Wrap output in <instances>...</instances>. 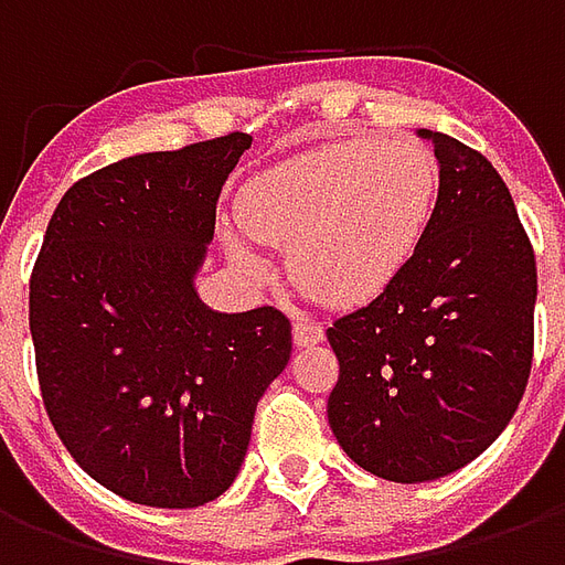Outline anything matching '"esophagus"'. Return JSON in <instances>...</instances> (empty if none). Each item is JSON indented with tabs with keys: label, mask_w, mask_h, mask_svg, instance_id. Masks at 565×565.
Returning <instances> with one entry per match:
<instances>
[{
	"label": "esophagus",
	"mask_w": 565,
	"mask_h": 565,
	"mask_svg": "<svg viewBox=\"0 0 565 565\" xmlns=\"http://www.w3.org/2000/svg\"><path fill=\"white\" fill-rule=\"evenodd\" d=\"M323 342V323L308 318H296L294 323V344L296 348H308V344Z\"/></svg>",
	"instance_id": "esophagus-1"
}]
</instances>
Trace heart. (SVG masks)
Returning a JSON list of instances; mask_svg holds the SVG:
<instances>
[{"mask_svg":"<svg viewBox=\"0 0 565 565\" xmlns=\"http://www.w3.org/2000/svg\"><path fill=\"white\" fill-rule=\"evenodd\" d=\"M436 190L438 162L420 141H335L257 174L238 199V221L263 245L290 247V275L308 296L360 306L415 254ZM226 245L242 269L263 275L242 238Z\"/></svg>","mask_w":565,"mask_h":565,"instance_id":"b5f03b06","label":"heart"}]
</instances>
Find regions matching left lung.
Returning a JSON list of instances; mask_svg holds the SVG:
<instances>
[{"instance_id":"obj_1","label":"left lung","mask_w":565,"mask_h":565,"mask_svg":"<svg viewBox=\"0 0 565 565\" xmlns=\"http://www.w3.org/2000/svg\"><path fill=\"white\" fill-rule=\"evenodd\" d=\"M438 199L403 271L327 330L339 381L327 415L366 472L417 484L487 450L533 366L535 254L484 153L420 129Z\"/></svg>"}]
</instances>
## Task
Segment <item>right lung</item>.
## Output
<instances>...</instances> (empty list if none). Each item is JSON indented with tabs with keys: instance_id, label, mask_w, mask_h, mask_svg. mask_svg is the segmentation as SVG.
<instances>
[{
	"instance_id": "add662e5",
	"label": "right lung",
	"mask_w": 565,
	"mask_h": 565,
	"mask_svg": "<svg viewBox=\"0 0 565 565\" xmlns=\"http://www.w3.org/2000/svg\"><path fill=\"white\" fill-rule=\"evenodd\" d=\"M247 132L127 157L60 199L30 278L44 408L93 481L153 509L233 484L259 396L294 351L290 320L221 315L193 275Z\"/></svg>"
}]
</instances>
